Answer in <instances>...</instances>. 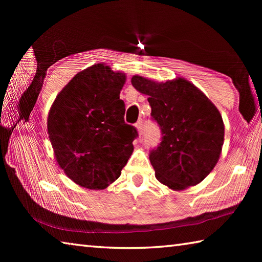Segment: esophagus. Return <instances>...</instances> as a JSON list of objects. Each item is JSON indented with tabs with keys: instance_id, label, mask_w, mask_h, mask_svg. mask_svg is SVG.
<instances>
[{
	"instance_id": "obj_1",
	"label": "esophagus",
	"mask_w": 262,
	"mask_h": 262,
	"mask_svg": "<svg viewBox=\"0 0 262 262\" xmlns=\"http://www.w3.org/2000/svg\"><path fill=\"white\" fill-rule=\"evenodd\" d=\"M135 127H136V129H137V132H139V135L141 136V135H143V133H144V125H143V121H139V122H136V125H135Z\"/></svg>"
}]
</instances>
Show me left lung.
<instances>
[{"instance_id": "8db88e82", "label": "left lung", "mask_w": 262, "mask_h": 262, "mask_svg": "<svg viewBox=\"0 0 262 262\" xmlns=\"http://www.w3.org/2000/svg\"><path fill=\"white\" fill-rule=\"evenodd\" d=\"M132 84L149 96L151 118L162 130V141L150 151L156 178L174 190L195 186L219 162L224 123L216 106L184 78L157 83L142 76Z\"/></svg>"}]
</instances>
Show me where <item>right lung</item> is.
Returning a JSON list of instances; mask_svg holds the SVG:
<instances>
[{
	"label": "right lung",
	"instance_id": "1",
	"mask_svg": "<svg viewBox=\"0 0 262 262\" xmlns=\"http://www.w3.org/2000/svg\"><path fill=\"white\" fill-rule=\"evenodd\" d=\"M123 73L94 64L66 85L48 113L47 129L60 167L74 183L104 189L121 174L132 156L134 126L125 122L120 91Z\"/></svg>",
	"mask_w": 262,
	"mask_h": 262
}]
</instances>
